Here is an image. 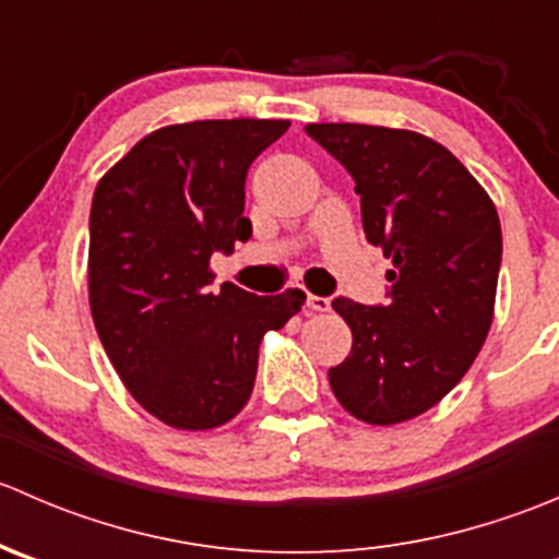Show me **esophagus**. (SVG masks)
I'll use <instances>...</instances> for the list:
<instances>
[{
	"mask_svg": "<svg viewBox=\"0 0 559 559\" xmlns=\"http://www.w3.org/2000/svg\"><path fill=\"white\" fill-rule=\"evenodd\" d=\"M306 306L311 308L316 313H326L330 311V297H319V295H308Z\"/></svg>",
	"mask_w": 559,
	"mask_h": 559,
	"instance_id": "esophagus-1",
	"label": "esophagus"
}]
</instances>
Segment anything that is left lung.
Returning a JSON list of instances; mask_svg holds the SVG:
<instances>
[{
    "instance_id": "1",
    "label": "left lung",
    "mask_w": 559,
    "mask_h": 559,
    "mask_svg": "<svg viewBox=\"0 0 559 559\" xmlns=\"http://www.w3.org/2000/svg\"><path fill=\"white\" fill-rule=\"evenodd\" d=\"M354 178L365 238L392 259L386 306L335 297L352 354L330 368L337 403L397 425L441 403L487 341L503 235L492 200L452 151L408 129L308 123Z\"/></svg>"
}]
</instances>
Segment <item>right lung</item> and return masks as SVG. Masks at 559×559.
<instances>
[{"label":"right lung","mask_w":559,"mask_h":559,"mask_svg":"<svg viewBox=\"0 0 559 559\" xmlns=\"http://www.w3.org/2000/svg\"><path fill=\"white\" fill-rule=\"evenodd\" d=\"M289 121L229 118L156 129L97 183L88 218V306L123 386L175 430L243 411L259 343L306 302L300 289L213 292L211 257L251 238V162Z\"/></svg>","instance_id":"obj_1"}]
</instances>
